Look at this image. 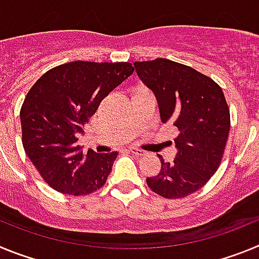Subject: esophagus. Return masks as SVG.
I'll return each instance as SVG.
<instances>
[{
    "instance_id": "34e87169",
    "label": "esophagus",
    "mask_w": 259,
    "mask_h": 259,
    "mask_svg": "<svg viewBox=\"0 0 259 259\" xmlns=\"http://www.w3.org/2000/svg\"><path fill=\"white\" fill-rule=\"evenodd\" d=\"M130 152L132 153L134 155H137V157H141V155H144V150L141 149H136V148H132V149H130Z\"/></svg>"
}]
</instances>
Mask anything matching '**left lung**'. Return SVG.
<instances>
[{
  "instance_id": "1",
  "label": "left lung",
  "mask_w": 259,
  "mask_h": 259,
  "mask_svg": "<svg viewBox=\"0 0 259 259\" xmlns=\"http://www.w3.org/2000/svg\"><path fill=\"white\" fill-rule=\"evenodd\" d=\"M134 66L154 93L162 122L172 123L179 131L174 162L159 155L161 171L146 183L164 198L185 197L202 188L221 164L231 125L223 91L206 75L170 59Z\"/></svg>"
}]
</instances>
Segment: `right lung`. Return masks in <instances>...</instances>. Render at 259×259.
I'll list each match as a JSON object with an SVG mask.
<instances>
[{"instance_id":"add662e5","label":"right lung","mask_w":259,"mask_h":259,"mask_svg":"<svg viewBox=\"0 0 259 259\" xmlns=\"http://www.w3.org/2000/svg\"><path fill=\"white\" fill-rule=\"evenodd\" d=\"M134 74L127 62L76 61L45 72L20 110L24 152L53 189L85 196L106 183L118 152L83 153L77 136L101 101Z\"/></svg>"}]
</instances>
